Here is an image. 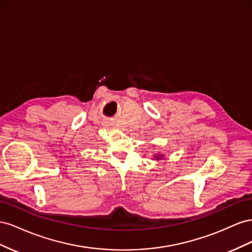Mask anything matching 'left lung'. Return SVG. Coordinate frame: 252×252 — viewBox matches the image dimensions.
<instances>
[{"label":"left lung","instance_id":"left-lung-1","mask_svg":"<svg viewBox=\"0 0 252 252\" xmlns=\"http://www.w3.org/2000/svg\"><path fill=\"white\" fill-rule=\"evenodd\" d=\"M164 157V155L163 154H155L154 155V158H155V160H160L161 159V158H163Z\"/></svg>","mask_w":252,"mask_h":252}]
</instances>
